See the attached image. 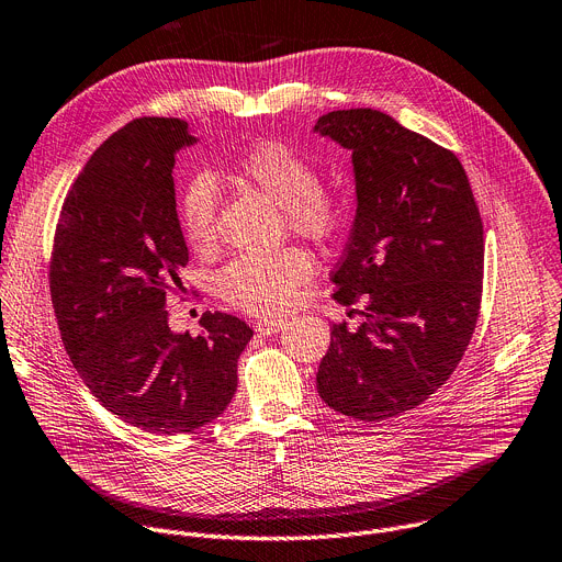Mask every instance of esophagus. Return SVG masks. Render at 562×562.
<instances>
[{
    "label": "esophagus",
    "instance_id": "esophagus-1",
    "mask_svg": "<svg viewBox=\"0 0 562 562\" xmlns=\"http://www.w3.org/2000/svg\"><path fill=\"white\" fill-rule=\"evenodd\" d=\"M284 318H273V316H261L259 321H255V331H259V334H267V336H271V334H278L282 327H284Z\"/></svg>",
    "mask_w": 562,
    "mask_h": 562
}]
</instances>
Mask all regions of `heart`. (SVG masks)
<instances>
[{
	"label": "heart",
	"mask_w": 562,
	"mask_h": 562,
	"mask_svg": "<svg viewBox=\"0 0 562 562\" xmlns=\"http://www.w3.org/2000/svg\"><path fill=\"white\" fill-rule=\"evenodd\" d=\"M228 173L280 205L286 226L305 239L327 241L344 228L346 201L321 184L316 165L273 139L241 151ZM216 184L210 176L187 180L178 201L180 228L187 244L205 250L216 239ZM312 259L303 248H280L273 255H237L216 273V291L228 305L278 314L291 303L295 289L312 276Z\"/></svg>",
	"instance_id": "heart-1"
}]
</instances>
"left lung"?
Returning a JSON list of instances; mask_svg holds the SVG:
<instances>
[{
	"mask_svg": "<svg viewBox=\"0 0 562 562\" xmlns=\"http://www.w3.org/2000/svg\"><path fill=\"white\" fill-rule=\"evenodd\" d=\"M316 133L352 151L357 216L331 297L363 295V323L331 325L316 386L344 416L416 408L459 366L479 318L483 223L459 158L372 108L334 110Z\"/></svg>",
	"mask_w": 562,
	"mask_h": 562,
	"instance_id": "obj_1",
	"label": "left lung"
}]
</instances>
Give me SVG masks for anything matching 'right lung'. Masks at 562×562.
Masks as SVG:
<instances>
[{
    "label": "right lung",
    "instance_id": "add662e5",
    "mask_svg": "<svg viewBox=\"0 0 562 562\" xmlns=\"http://www.w3.org/2000/svg\"><path fill=\"white\" fill-rule=\"evenodd\" d=\"M178 117H139L112 133L65 196L49 261L63 346L90 393L124 423L158 436L201 429L237 391L252 329L205 312L190 334L169 329L187 244L173 165L194 144Z\"/></svg>",
    "mask_w": 562,
    "mask_h": 562
}]
</instances>
